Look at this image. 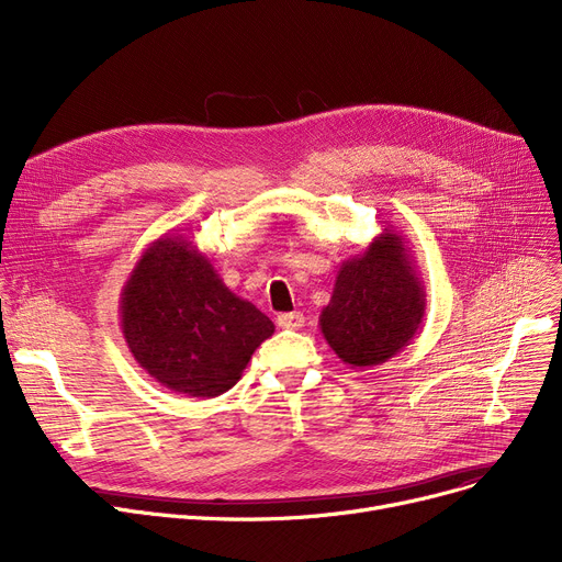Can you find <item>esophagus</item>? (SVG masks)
Here are the masks:
<instances>
[{
  "instance_id": "obj_1",
  "label": "esophagus",
  "mask_w": 562,
  "mask_h": 562,
  "mask_svg": "<svg viewBox=\"0 0 562 562\" xmlns=\"http://www.w3.org/2000/svg\"><path fill=\"white\" fill-rule=\"evenodd\" d=\"M278 326L284 330H299L305 326V316L303 312H286L278 316Z\"/></svg>"
}]
</instances>
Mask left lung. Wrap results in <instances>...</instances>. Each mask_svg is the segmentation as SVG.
<instances>
[{
	"instance_id": "1",
	"label": "left lung",
	"mask_w": 562,
	"mask_h": 562,
	"mask_svg": "<svg viewBox=\"0 0 562 562\" xmlns=\"http://www.w3.org/2000/svg\"><path fill=\"white\" fill-rule=\"evenodd\" d=\"M426 314V289L401 232L385 227L346 259L318 326L350 369L378 367L415 339Z\"/></svg>"
}]
</instances>
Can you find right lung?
<instances>
[{"mask_svg": "<svg viewBox=\"0 0 562 562\" xmlns=\"http://www.w3.org/2000/svg\"><path fill=\"white\" fill-rule=\"evenodd\" d=\"M121 328L145 373L189 398L232 390L276 333L182 234H164L143 250L121 291Z\"/></svg>", "mask_w": 562, "mask_h": 562, "instance_id": "add662e5", "label": "right lung"}]
</instances>
